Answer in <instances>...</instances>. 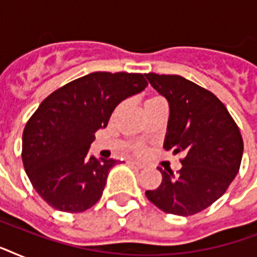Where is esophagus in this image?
<instances>
[{"instance_id": "obj_1", "label": "esophagus", "mask_w": 257, "mask_h": 257, "mask_svg": "<svg viewBox=\"0 0 257 257\" xmlns=\"http://www.w3.org/2000/svg\"><path fill=\"white\" fill-rule=\"evenodd\" d=\"M128 164L131 165V167H133V168H137V169L144 168V165L140 164V163H136V161H128Z\"/></svg>"}]
</instances>
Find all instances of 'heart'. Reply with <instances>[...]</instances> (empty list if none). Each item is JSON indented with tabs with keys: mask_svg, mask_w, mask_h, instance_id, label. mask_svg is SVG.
<instances>
[{
	"mask_svg": "<svg viewBox=\"0 0 257 257\" xmlns=\"http://www.w3.org/2000/svg\"><path fill=\"white\" fill-rule=\"evenodd\" d=\"M155 100H160V97H152V98H149L147 102H149V101H155ZM135 152H136L137 155H143V153H144V148L139 147V148H136V151H135Z\"/></svg>",
	"mask_w": 257,
	"mask_h": 257,
	"instance_id": "heart-1",
	"label": "heart"
}]
</instances>
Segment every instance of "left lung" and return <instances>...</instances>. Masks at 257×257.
I'll use <instances>...</instances> for the list:
<instances>
[{
	"mask_svg": "<svg viewBox=\"0 0 257 257\" xmlns=\"http://www.w3.org/2000/svg\"><path fill=\"white\" fill-rule=\"evenodd\" d=\"M145 77L168 100L164 149L184 155L176 175L159 168L160 187L145 195L165 213H199L225 193L239 172L244 149L239 126L208 89L176 74L147 73Z\"/></svg>",
	"mask_w": 257,
	"mask_h": 257,
	"instance_id": "1",
	"label": "left lung"
}]
</instances>
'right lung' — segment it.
Returning <instances> with one entry per match:
<instances>
[{
    "label": "right lung",
    "mask_w": 257,
    "mask_h": 257,
    "mask_svg": "<svg viewBox=\"0 0 257 257\" xmlns=\"http://www.w3.org/2000/svg\"><path fill=\"white\" fill-rule=\"evenodd\" d=\"M147 85L141 73L94 72L40 104L22 133L21 156L30 183L50 207L78 213L100 200L116 160L89 155L94 133L121 101Z\"/></svg>",
    "instance_id": "add662e5"
}]
</instances>
